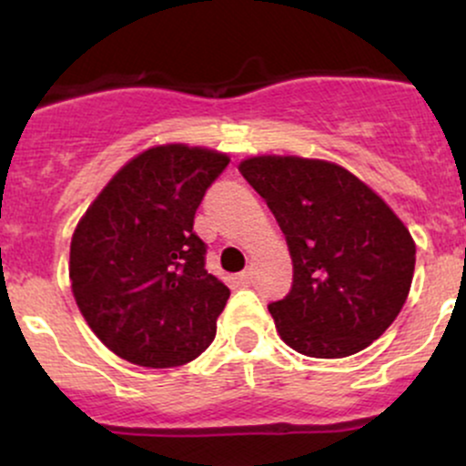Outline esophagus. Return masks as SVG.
Instances as JSON below:
<instances>
[{"label": "esophagus", "instance_id": "34e87169", "mask_svg": "<svg viewBox=\"0 0 466 466\" xmlns=\"http://www.w3.org/2000/svg\"><path fill=\"white\" fill-rule=\"evenodd\" d=\"M251 278H254V274H251L249 269H245V271H240L237 280H238L240 287H249V285H251Z\"/></svg>", "mask_w": 466, "mask_h": 466}]
</instances>
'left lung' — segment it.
Returning <instances> with one entry per match:
<instances>
[{
  "label": "left lung",
  "instance_id": "1",
  "mask_svg": "<svg viewBox=\"0 0 466 466\" xmlns=\"http://www.w3.org/2000/svg\"><path fill=\"white\" fill-rule=\"evenodd\" d=\"M267 201L293 260L291 291L269 304L282 341L318 360L355 355L397 319L416 245L361 179L324 159L260 155L238 166Z\"/></svg>",
  "mask_w": 466,
  "mask_h": 466
}]
</instances>
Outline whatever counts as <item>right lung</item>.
Instances as JSON below:
<instances>
[{"label":"right lung","instance_id":"add662e5","mask_svg":"<svg viewBox=\"0 0 466 466\" xmlns=\"http://www.w3.org/2000/svg\"><path fill=\"white\" fill-rule=\"evenodd\" d=\"M228 164V155L201 147L148 148L117 170L74 229V298L122 360L184 366L215 339L229 289L208 274V245L192 226Z\"/></svg>","mask_w":466,"mask_h":466}]
</instances>
